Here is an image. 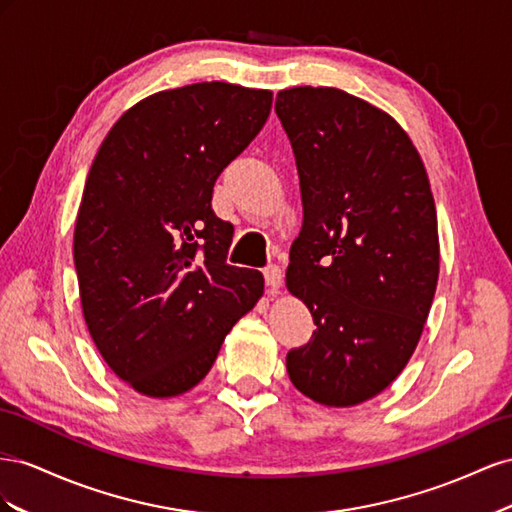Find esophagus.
<instances>
[{"instance_id": "obj_1", "label": "esophagus", "mask_w": 512, "mask_h": 512, "mask_svg": "<svg viewBox=\"0 0 512 512\" xmlns=\"http://www.w3.org/2000/svg\"><path fill=\"white\" fill-rule=\"evenodd\" d=\"M264 276H266V283H268L272 294H274V291L281 289V285H283V270L279 266H268L264 270Z\"/></svg>"}]
</instances>
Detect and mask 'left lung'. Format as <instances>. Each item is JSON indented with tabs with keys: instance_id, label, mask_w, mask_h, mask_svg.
Listing matches in <instances>:
<instances>
[{
	"instance_id": "left-lung-1",
	"label": "left lung",
	"mask_w": 512,
	"mask_h": 512,
	"mask_svg": "<svg viewBox=\"0 0 512 512\" xmlns=\"http://www.w3.org/2000/svg\"><path fill=\"white\" fill-rule=\"evenodd\" d=\"M274 111L304 212L287 289L317 326L287 354V373L321 405H358L405 369L431 311L440 274L431 184L412 139L367 100L304 85L276 94Z\"/></svg>"
}]
</instances>
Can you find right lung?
I'll use <instances>...</instances> for the list:
<instances>
[{
	"label": "right lung",
	"instance_id": "obj_1",
	"mask_svg": "<svg viewBox=\"0 0 512 512\" xmlns=\"http://www.w3.org/2000/svg\"><path fill=\"white\" fill-rule=\"evenodd\" d=\"M272 109V92L210 81L152 94L113 124L87 173L75 268L87 330L109 369L154 399L208 375L264 276L227 264L233 225L214 182Z\"/></svg>",
	"mask_w": 512,
	"mask_h": 512
}]
</instances>
